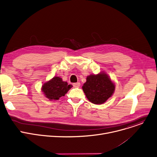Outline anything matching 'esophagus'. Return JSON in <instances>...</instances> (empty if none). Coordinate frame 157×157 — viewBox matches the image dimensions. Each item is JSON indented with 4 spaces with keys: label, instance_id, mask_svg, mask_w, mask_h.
I'll list each match as a JSON object with an SVG mask.
<instances>
[{
    "label": "esophagus",
    "instance_id": "34e87169",
    "mask_svg": "<svg viewBox=\"0 0 157 157\" xmlns=\"http://www.w3.org/2000/svg\"><path fill=\"white\" fill-rule=\"evenodd\" d=\"M80 85V82H77V83H73V86H74V87H75V88H78V87H79Z\"/></svg>",
    "mask_w": 157,
    "mask_h": 157
}]
</instances>
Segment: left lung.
Instances as JSON below:
<instances>
[{
    "mask_svg": "<svg viewBox=\"0 0 157 157\" xmlns=\"http://www.w3.org/2000/svg\"><path fill=\"white\" fill-rule=\"evenodd\" d=\"M114 83L104 72L97 75H90L82 86V89L88 100L94 104L105 102L113 94Z\"/></svg>",
    "mask_w": 157,
    "mask_h": 157,
    "instance_id": "1",
    "label": "left lung"
}]
</instances>
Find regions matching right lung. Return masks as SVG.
I'll use <instances>...</instances> for the list:
<instances>
[{
    "label": "right lung",
    "instance_id": "add662e5",
    "mask_svg": "<svg viewBox=\"0 0 157 157\" xmlns=\"http://www.w3.org/2000/svg\"><path fill=\"white\" fill-rule=\"evenodd\" d=\"M72 85L63 82L59 77H55L50 80L44 83L42 90L50 100H57L64 96L71 89Z\"/></svg>",
    "mask_w": 157,
    "mask_h": 157
}]
</instances>
